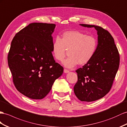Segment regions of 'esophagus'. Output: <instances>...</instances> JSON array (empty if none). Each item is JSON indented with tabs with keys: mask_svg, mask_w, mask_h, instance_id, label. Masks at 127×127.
I'll list each match as a JSON object with an SVG mask.
<instances>
[{
	"mask_svg": "<svg viewBox=\"0 0 127 127\" xmlns=\"http://www.w3.org/2000/svg\"><path fill=\"white\" fill-rule=\"evenodd\" d=\"M64 72L65 73H68V72H69V71L65 69H64Z\"/></svg>",
	"mask_w": 127,
	"mask_h": 127,
	"instance_id": "obj_1",
	"label": "esophagus"
}]
</instances>
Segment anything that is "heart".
<instances>
[{
  "mask_svg": "<svg viewBox=\"0 0 127 127\" xmlns=\"http://www.w3.org/2000/svg\"><path fill=\"white\" fill-rule=\"evenodd\" d=\"M97 40L93 36L77 31L64 32L61 39L56 37L53 44V54L55 59L63 61L69 50V57L63 61V65L72 68L78 64L84 65L91 60L97 48Z\"/></svg>",
  "mask_w": 127,
  "mask_h": 127,
  "instance_id": "obj_1",
  "label": "heart"
}]
</instances>
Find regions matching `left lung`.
Wrapping results in <instances>:
<instances>
[{
	"label": "left lung",
	"instance_id": "obj_1",
	"mask_svg": "<svg viewBox=\"0 0 127 127\" xmlns=\"http://www.w3.org/2000/svg\"><path fill=\"white\" fill-rule=\"evenodd\" d=\"M80 25L94 27L97 34L96 53L88 63L76 71L78 81L73 87L78 99L91 102L102 98L109 92L119 67L120 55L114 40L108 31L97 26Z\"/></svg>",
	"mask_w": 127,
	"mask_h": 127
}]
</instances>
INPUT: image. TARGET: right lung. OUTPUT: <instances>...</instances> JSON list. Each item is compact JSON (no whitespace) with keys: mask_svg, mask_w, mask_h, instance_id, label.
<instances>
[{"mask_svg":"<svg viewBox=\"0 0 127 127\" xmlns=\"http://www.w3.org/2000/svg\"><path fill=\"white\" fill-rule=\"evenodd\" d=\"M56 25L34 22L15 34L8 55V64L16 89L32 99H42L63 72L52 54L51 35Z\"/></svg>","mask_w":127,"mask_h":127,"instance_id":"right-lung-1","label":"right lung"}]
</instances>
